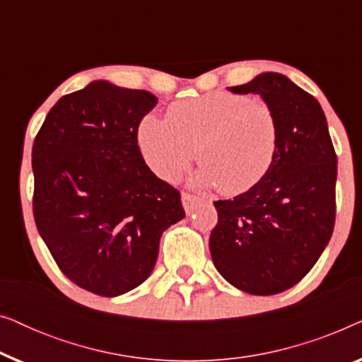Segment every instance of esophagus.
Masks as SVG:
<instances>
[{"mask_svg":"<svg viewBox=\"0 0 362 362\" xmlns=\"http://www.w3.org/2000/svg\"><path fill=\"white\" fill-rule=\"evenodd\" d=\"M181 201H182V207H185L186 214H191V212L194 211V207L202 202L201 197L192 196V194H189V192H182Z\"/></svg>","mask_w":362,"mask_h":362,"instance_id":"esophagus-1","label":"esophagus"}]
</instances>
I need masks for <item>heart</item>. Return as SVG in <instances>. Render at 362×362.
<instances>
[{"label":"heart","mask_w":362,"mask_h":362,"mask_svg":"<svg viewBox=\"0 0 362 362\" xmlns=\"http://www.w3.org/2000/svg\"><path fill=\"white\" fill-rule=\"evenodd\" d=\"M280 123L274 108L244 93L217 90L180 100L166 118L146 115L138 146L148 168L175 181L196 158L202 163L192 182L229 196L259 185L274 166Z\"/></svg>","instance_id":"heart-1"}]
</instances>
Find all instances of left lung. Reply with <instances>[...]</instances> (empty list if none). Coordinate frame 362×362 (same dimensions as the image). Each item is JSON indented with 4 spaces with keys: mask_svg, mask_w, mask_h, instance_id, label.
I'll return each mask as SVG.
<instances>
[{
    "mask_svg": "<svg viewBox=\"0 0 362 362\" xmlns=\"http://www.w3.org/2000/svg\"><path fill=\"white\" fill-rule=\"evenodd\" d=\"M229 90L259 93L274 108L280 143L259 185L214 202L219 221L211 232V257L235 288L276 295L298 284L328 245L338 160L323 108L288 77L264 72Z\"/></svg>",
    "mask_w": 362,
    "mask_h": 362,
    "instance_id": "obj_1",
    "label": "left lung"
}]
</instances>
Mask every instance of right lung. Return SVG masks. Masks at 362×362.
<instances>
[{
  "label": "right lung",
  "instance_id": "obj_1",
  "mask_svg": "<svg viewBox=\"0 0 362 362\" xmlns=\"http://www.w3.org/2000/svg\"><path fill=\"white\" fill-rule=\"evenodd\" d=\"M158 98L93 81L64 95L33 146L37 230L62 274L118 296L155 269L161 234L185 217L180 191L155 176L138 127Z\"/></svg>",
  "mask_w": 362,
  "mask_h": 362
}]
</instances>
